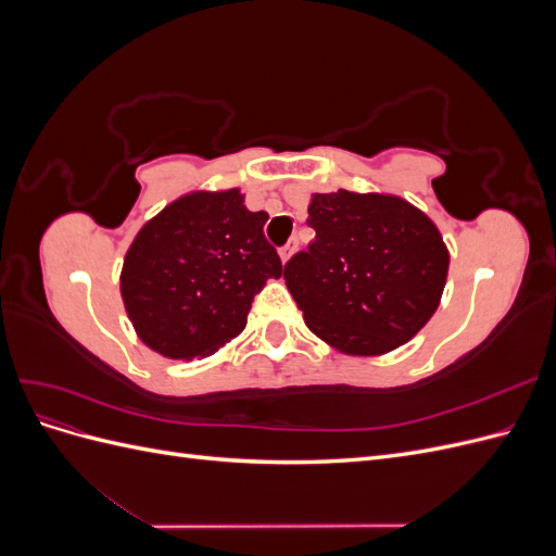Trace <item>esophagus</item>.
I'll return each mask as SVG.
<instances>
[{"label":"esophagus","mask_w":556,"mask_h":556,"mask_svg":"<svg viewBox=\"0 0 556 556\" xmlns=\"http://www.w3.org/2000/svg\"><path fill=\"white\" fill-rule=\"evenodd\" d=\"M294 250H296V239H292L288 245L280 248V260H282V264L290 262V257L294 255Z\"/></svg>","instance_id":"34e87169"}]
</instances>
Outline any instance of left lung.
<instances>
[{
  "instance_id": "8db88e82",
  "label": "left lung",
  "mask_w": 556,
  "mask_h": 556,
  "mask_svg": "<svg viewBox=\"0 0 556 556\" xmlns=\"http://www.w3.org/2000/svg\"><path fill=\"white\" fill-rule=\"evenodd\" d=\"M315 241L285 264L306 327L331 348L378 357L408 343L441 304L450 252L439 227L406 199L313 194Z\"/></svg>"
}]
</instances>
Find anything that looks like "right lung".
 Wrapping results in <instances>:
<instances>
[{"label": "right lung", "mask_w": 556, "mask_h": 556, "mask_svg": "<svg viewBox=\"0 0 556 556\" xmlns=\"http://www.w3.org/2000/svg\"><path fill=\"white\" fill-rule=\"evenodd\" d=\"M264 211L243 194L190 192L148 220L121 274L125 311L139 339L169 359L208 357L245 329L252 299L282 276L264 239Z\"/></svg>", "instance_id": "right-lung-1"}]
</instances>
